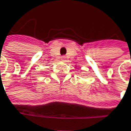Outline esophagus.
Masks as SVG:
<instances>
[{"mask_svg":"<svg viewBox=\"0 0 131 131\" xmlns=\"http://www.w3.org/2000/svg\"><path fill=\"white\" fill-rule=\"evenodd\" d=\"M65 59H66L65 56H62V57H61V60H62V61H65Z\"/></svg>","mask_w":131,"mask_h":131,"instance_id":"1","label":"esophagus"}]
</instances>
